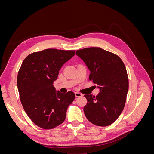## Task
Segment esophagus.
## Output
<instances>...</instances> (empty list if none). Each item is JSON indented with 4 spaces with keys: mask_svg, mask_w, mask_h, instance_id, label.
Instances as JSON below:
<instances>
[{
    "mask_svg": "<svg viewBox=\"0 0 154 154\" xmlns=\"http://www.w3.org/2000/svg\"><path fill=\"white\" fill-rule=\"evenodd\" d=\"M75 96H76V97H81V96H82V94H81V93L78 92H76Z\"/></svg>",
    "mask_w": 154,
    "mask_h": 154,
    "instance_id": "1",
    "label": "esophagus"
}]
</instances>
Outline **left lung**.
<instances>
[{"label": "left lung", "instance_id": "1", "mask_svg": "<svg viewBox=\"0 0 154 154\" xmlns=\"http://www.w3.org/2000/svg\"><path fill=\"white\" fill-rule=\"evenodd\" d=\"M76 54L89 69L90 80L100 91L96 96L84 95L86 118L97 126L110 125L122 112L127 99L128 78L125 65L118 56L100 48L80 49Z\"/></svg>", "mask_w": 154, "mask_h": 154}]
</instances>
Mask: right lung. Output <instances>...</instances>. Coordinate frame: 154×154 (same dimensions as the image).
<instances>
[{
  "instance_id": "add662e5",
  "label": "right lung",
  "mask_w": 154,
  "mask_h": 154,
  "mask_svg": "<svg viewBox=\"0 0 154 154\" xmlns=\"http://www.w3.org/2000/svg\"><path fill=\"white\" fill-rule=\"evenodd\" d=\"M75 51L47 49L29 54L17 76L20 99L25 112L38 127L51 129L62 124L68 106L75 98L72 91H56L53 82Z\"/></svg>"
}]
</instances>
